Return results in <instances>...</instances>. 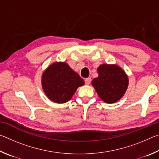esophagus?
I'll list each match as a JSON object with an SVG mask.
<instances>
[{"label": "esophagus", "instance_id": "1", "mask_svg": "<svg viewBox=\"0 0 159 159\" xmlns=\"http://www.w3.org/2000/svg\"><path fill=\"white\" fill-rule=\"evenodd\" d=\"M90 81H91V79H90V78H86V79H85V83H86V84H87V85L90 84Z\"/></svg>", "mask_w": 159, "mask_h": 159}]
</instances>
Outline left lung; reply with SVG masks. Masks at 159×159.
<instances>
[{"label": "left lung", "instance_id": "obj_1", "mask_svg": "<svg viewBox=\"0 0 159 159\" xmlns=\"http://www.w3.org/2000/svg\"><path fill=\"white\" fill-rule=\"evenodd\" d=\"M99 76L92 85L98 95L107 103H114L122 98L128 85L127 75L116 65L102 64L98 69Z\"/></svg>", "mask_w": 159, "mask_h": 159}]
</instances>
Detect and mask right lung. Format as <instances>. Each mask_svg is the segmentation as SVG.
Returning a JSON list of instances; mask_svg holds the SVG:
<instances>
[{"label":"right lung","mask_w":159,"mask_h":159,"mask_svg":"<svg viewBox=\"0 0 159 159\" xmlns=\"http://www.w3.org/2000/svg\"><path fill=\"white\" fill-rule=\"evenodd\" d=\"M84 81L68 64L55 62L45 70L42 76V86L45 95L57 103H65L71 99Z\"/></svg>","instance_id":"1"}]
</instances>
